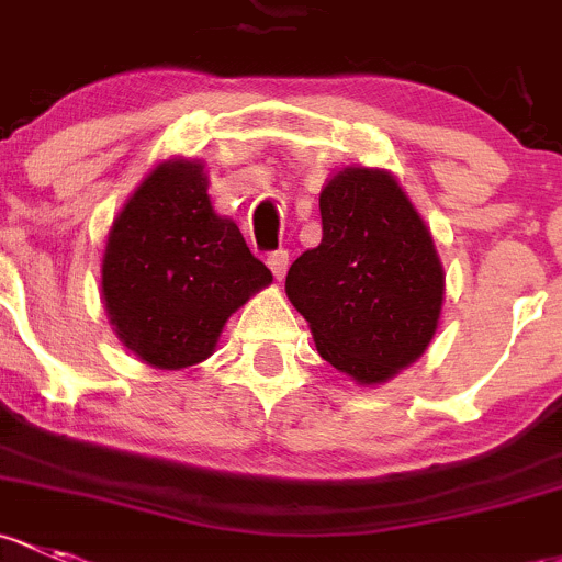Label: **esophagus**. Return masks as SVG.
<instances>
[{
  "mask_svg": "<svg viewBox=\"0 0 562 562\" xmlns=\"http://www.w3.org/2000/svg\"><path fill=\"white\" fill-rule=\"evenodd\" d=\"M288 261H291V256H288V250H282V247H280V250L269 252V258H266V263H269L271 274H274L277 280H282V277H285Z\"/></svg>",
  "mask_w": 562,
  "mask_h": 562,
  "instance_id": "34e87169",
  "label": "esophagus"
}]
</instances>
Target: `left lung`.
<instances>
[{
	"mask_svg": "<svg viewBox=\"0 0 562 562\" xmlns=\"http://www.w3.org/2000/svg\"><path fill=\"white\" fill-rule=\"evenodd\" d=\"M323 239L288 269L285 293L317 352L380 385L428 350L445 304L434 236L385 169L347 167L321 193Z\"/></svg>",
	"mask_w": 562,
	"mask_h": 562,
	"instance_id": "left-lung-1",
	"label": "left lung"
}]
</instances>
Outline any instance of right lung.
Wrapping results in <instances>:
<instances>
[{"label": "right lung", "mask_w": 562, "mask_h": 562, "mask_svg": "<svg viewBox=\"0 0 562 562\" xmlns=\"http://www.w3.org/2000/svg\"><path fill=\"white\" fill-rule=\"evenodd\" d=\"M199 161L153 169L112 221L102 299L117 339L156 369H186L215 352L217 336L271 271L234 221L212 210Z\"/></svg>", "instance_id": "add662e5"}]
</instances>
